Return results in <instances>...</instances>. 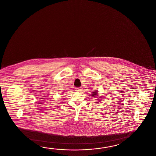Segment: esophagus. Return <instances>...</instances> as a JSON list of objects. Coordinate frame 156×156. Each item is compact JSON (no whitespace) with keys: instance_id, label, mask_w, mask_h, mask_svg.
I'll return each mask as SVG.
<instances>
[{"instance_id":"esophagus-1","label":"esophagus","mask_w":156,"mask_h":156,"mask_svg":"<svg viewBox=\"0 0 156 156\" xmlns=\"http://www.w3.org/2000/svg\"><path fill=\"white\" fill-rule=\"evenodd\" d=\"M76 91L77 92H81L82 91V88L81 87H78L76 88Z\"/></svg>"}]
</instances>
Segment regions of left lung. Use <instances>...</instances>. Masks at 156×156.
Wrapping results in <instances>:
<instances>
[{"label": "left lung", "mask_w": 156, "mask_h": 156, "mask_svg": "<svg viewBox=\"0 0 156 156\" xmlns=\"http://www.w3.org/2000/svg\"><path fill=\"white\" fill-rule=\"evenodd\" d=\"M92 96H94V97H96L97 96H98V91L97 90H94V92H92ZM99 99H98V100H101L100 99L101 97H97Z\"/></svg>", "instance_id": "obj_1"}]
</instances>
